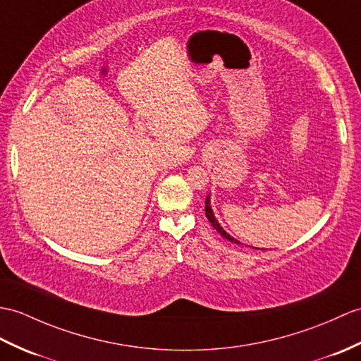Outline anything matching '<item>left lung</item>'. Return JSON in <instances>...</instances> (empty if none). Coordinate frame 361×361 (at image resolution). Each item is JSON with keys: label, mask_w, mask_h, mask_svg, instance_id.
<instances>
[{"label": "left lung", "mask_w": 361, "mask_h": 361, "mask_svg": "<svg viewBox=\"0 0 361 361\" xmlns=\"http://www.w3.org/2000/svg\"><path fill=\"white\" fill-rule=\"evenodd\" d=\"M206 216H207V220L211 221V224L214 226V229L220 233L221 237H224L226 240H229V241H232V243H237V245H241V243L237 240V238H233V237H231L228 232H226L223 228H221V224L219 223V220L215 219V215H214V211H212V206H211V195H207L206 197ZM254 249H259V247H254ZM263 250V249H262Z\"/></svg>", "instance_id": "1"}]
</instances>
